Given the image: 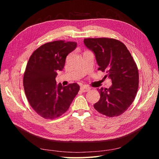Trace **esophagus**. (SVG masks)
<instances>
[{
  "instance_id": "obj_1",
  "label": "esophagus",
  "mask_w": 159,
  "mask_h": 159,
  "mask_svg": "<svg viewBox=\"0 0 159 159\" xmlns=\"http://www.w3.org/2000/svg\"><path fill=\"white\" fill-rule=\"evenodd\" d=\"M80 89L81 91H82V92H87V91H88L90 89V88L89 87H88V86L84 85V86H81V87L80 88Z\"/></svg>"
}]
</instances>
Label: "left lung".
<instances>
[{"label":"left lung","instance_id":"1","mask_svg":"<svg viewBox=\"0 0 159 159\" xmlns=\"http://www.w3.org/2000/svg\"><path fill=\"white\" fill-rule=\"evenodd\" d=\"M84 44L92 51L99 66L112 81L108 89H98L99 102L94 104L98 111L109 117L123 113L136 97L139 71L131 53L123 42L113 38H85Z\"/></svg>","mask_w":159,"mask_h":159}]
</instances>
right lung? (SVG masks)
<instances>
[{
    "label": "right lung",
    "mask_w": 159,
    "mask_h": 159,
    "mask_svg": "<svg viewBox=\"0 0 159 159\" xmlns=\"http://www.w3.org/2000/svg\"><path fill=\"white\" fill-rule=\"evenodd\" d=\"M77 43L57 40L37 48L30 57L24 74L23 85L30 106L43 118L53 119L66 112L80 90V85L56 84L57 71L62 70L66 56Z\"/></svg>",
    "instance_id": "1"
}]
</instances>
